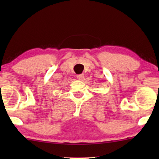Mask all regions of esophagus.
<instances>
[{"instance_id":"1","label":"esophagus","mask_w":159,"mask_h":159,"mask_svg":"<svg viewBox=\"0 0 159 159\" xmlns=\"http://www.w3.org/2000/svg\"><path fill=\"white\" fill-rule=\"evenodd\" d=\"M77 78L78 80H83L84 78V74H81V75H77Z\"/></svg>"}]
</instances>
